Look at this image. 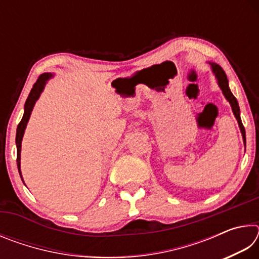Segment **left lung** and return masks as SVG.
Listing matches in <instances>:
<instances>
[{"instance_id":"left-lung-1","label":"left lung","mask_w":259,"mask_h":259,"mask_svg":"<svg viewBox=\"0 0 259 259\" xmlns=\"http://www.w3.org/2000/svg\"><path fill=\"white\" fill-rule=\"evenodd\" d=\"M211 67H212V71L213 73L216 74V77L218 80V84L221 87V89L223 90V94L226 97V99L229 100L232 109H233V113L236 117V120L239 122V125H240V129H241V133H242L243 136V140L245 143V130H244V126L242 124V121H241V117H240V107H239V104H238V100L233 96V94L231 93L230 88H229V81H227V76L225 72L223 71V68L219 66L217 64H211Z\"/></svg>"}]
</instances>
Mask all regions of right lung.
<instances>
[{
	"label": "right lung",
	"instance_id": "add662e5",
	"mask_svg": "<svg viewBox=\"0 0 259 259\" xmlns=\"http://www.w3.org/2000/svg\"><path fill=\"white\" fill-rule=\"evenodd\" d=\"M51 76H52L51 74L45 73V74H41V75L37 77L36 82L34 83L32 90H30V93L28 95V98L26 99L25 112H24L23 119H21L18 126H17V135H16L17 165H18V171H19L20 177H21V172H20V148H21V140H23V136H24V133H25V128H26V125H27V122L29 120L30 113H32V111H33L35 102H36L38 97H40L43 88H45V85H46V82L49 80ZM21 181H23V177H21Z\"/></svg>",
	"mask_w": 259,
	"mask_h": 259
}]
</instances>
